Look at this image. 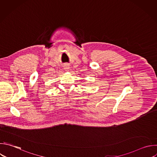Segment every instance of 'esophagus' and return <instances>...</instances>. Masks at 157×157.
<instances>
[{
  "label": "esophagus",
  "mask_w": 157,
  "mask_h": 157,
  "mask_svg": "<svg viewBox=\"0 0 157 157\" xmlns=\"http://www.w3.org/2000/svg\"><path fill=\"white\" fill-rule=\"evenodd\" d=\"M65 69H68V67H65Z\"/></svg>",
  "instance_id": "obj_1"
}]
</instances>
